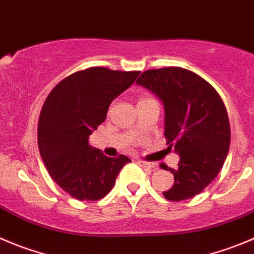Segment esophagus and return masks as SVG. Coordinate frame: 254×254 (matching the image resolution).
Returning <instances> with one entry per match:
<instances>
[{
    "label": "esophagus",
    "instance_id": "obj_1",
    "mask_svg": "<svg viewBox=\"0 0 254 254\" xmlns=\"http://www.w3.org/2000/svg\"><path fill=\"white\" fill-rule=\"evenodd\" d=\"M138 164L140 165V167L146 168V169H150V170H155L156 169V164H154V163H149V162H144V160H139Z\"/></svg>",
    "mask_w": 254,
    "mask_h": 254
}]
</instances>
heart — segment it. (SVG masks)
Listing matches in <instances>:
<instances>
[{
	"label": "heart",
	"instance_id": "1",
	"mask_svg": "<svg viewBox=\"0 0 254 254\" xmlns=\"http://www.w3.org/2000/svg\"><path fill=\"white\" fill-rule=\"evenodd\" d=\"M144 99H146V98H143V99H141V100H144Z\"/></svg>",
	"mask_w": 254,
	"mask_h": 254
}]
</instances>
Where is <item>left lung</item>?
I'll return each mask as SVG.
<instances>
[{
    "instance_id": "8db88e82",
    "label": "left lung",
    "mask_w": 254,
    "mask_h": 254,
    "mask_svg": "<svg viewBox=\"0 0 254 254\" xmlns=\"http://www.w3.org/2000/svg\"><path fill=\"white\" fill-rule=\"evenodd\" d=\"M136 84L164 105L167 144L181 156L174 184L163 195L179 202L204 190L217 177L231 144V127L223 100L204 79L182 67H164L141 73Z\"/></svg>"
}]
</instances>
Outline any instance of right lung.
Segmentation results:
<instances>
[{
	"mask_svg": "<svg viewBox=\"0 0 254 254\" xmlns=\"http://www.w3.org/2000/svg\"><path fill=\"white\" fill-rule=\"evenodd\" d=\"M140 71L89 67L59 82L45 100L37 140L44 164L61 189L79 200H98L113 189L125 155L109 158L89 145L106 119L111 101L132 85Z\"/></svg>",
	"mask_w": 254,
	"mask_h": 254,
	"instance_id": "obj_1",
	"label": "right lung"
}]
</instances>
